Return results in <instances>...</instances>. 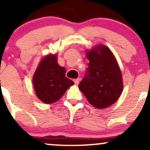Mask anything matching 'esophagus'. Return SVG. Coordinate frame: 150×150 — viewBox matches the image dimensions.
<instances>
[{
  "instance_id": "1",
  "label": "esophagus",
  "mask_w": 150,
  "mask_h": 150,
  "mask_svg": "<svg viewBox=\"0 0 150 150\" xmlns=\"http://www.w3.org/2000/svg\"><path fill=\"white\" fill-rule=\"evenodd\" d=\"M79 82H80V79H79V78L75 79V80H74V82H75V85H78Z\"/></svg>"
}]
</instances>
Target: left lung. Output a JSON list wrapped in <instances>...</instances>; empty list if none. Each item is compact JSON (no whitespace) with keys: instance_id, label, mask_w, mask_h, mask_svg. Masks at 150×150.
<instances>
[{"instance_id":"1","label":"left lung","mask_w":150,"mask_h":150,"mask_svg":"<svg viewBox=\"0 0 150 150\" xmlns=\"http://www.w3.org/2000/svg\"><path fill=\"white\" fill-rule=\"evenodd\" d=\"M88 67L79 88L89 104L105 108L118 100L123 90L121 72L109 49L99 45L87 51Z\"/></svg>"}]
</instances>
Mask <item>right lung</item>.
I'll list each match as a JSON object with an SVG mask.
<instances>
[{
  "label": "right lung",
  "instance_id": "obj_1",
  "mask_svg": "<svg viewBox=\"0 0 150 150\" xmlns=\"http://www.w3.org/2000/svg\"><path fill=\"white\" fill-rule=\"evenodd\" d=\"M32 80L36 94L45 104L56 102L74 85L73 81L65 77V69L58 64L55 55L42 60Z\"/></svg>",
  "mask_w": 150,
  "mask_h": 150
}]
</instances>
